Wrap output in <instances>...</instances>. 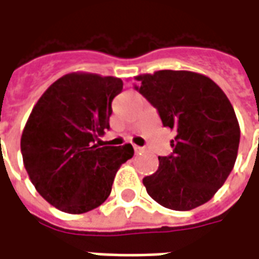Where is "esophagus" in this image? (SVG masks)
I'll return each instance as SVG.
<instances>
[{
    "label": "esophagus",
    "mask_w": 259,
    "mask_h": 259,
    "mask_svg": "<svg viewBox=\"0 0 259 259\" xmlns=\"http://www.w3.org/2000/svg\"><path fill=\"white\" fill-rule=\"evenodd\" d=\"M133 148H135V151L139 154V152H143L144 151V147H139V146H133Z\"/></svg>",
    "instance_id": "esophagus-1"
}]
</instances>
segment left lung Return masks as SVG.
I'll return each mask as SVG.
<instances>
[{"instance_id": "obj_1", "label": "left lung", "mask_w": 259, "mask_h": 259, "mask_svg": "<svg viewBox=\"0 0 259 259\" xmlns=\"http://www.w3.org/2000/svg\"><path fill=\"white\" fill-rule=\"evenodd\" d=\"M135 80L163 126L176 132L172 155L158 157L157 172L143 179L147 193L175 211L205 204L226 182L239 151V120L229 98L213 80L190 70H157Z\"/></svg>"}]
</instances>
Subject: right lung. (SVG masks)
Returning a JSON list of instances; mask_svg holds the SVG:
<instances>
[{
	"instance_id": "obj_1",
	"label": "right lung",
	"mask_w": 259,
	"mask_h": 259,
	"mask_svg": "<svg viewBox=\"0 0 259 259\" xmlns=\"http://www.w3.org/2000/svg\"><path fill=\"white\" fill-rule=\"evenodd\" d=\"M123 81L72 72L44 91L20 139L27 175L38 194L66 213H84L107 200L132 144L111 147L98 136L109 129L112 100Z\"/></svg>"
}]
</instances>
